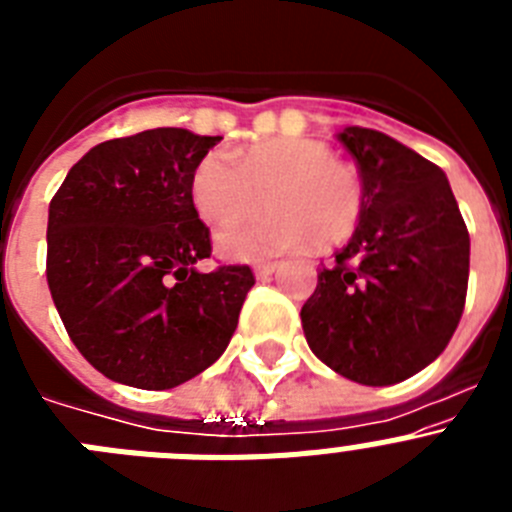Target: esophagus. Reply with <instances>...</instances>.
<instances>
[{
    "instance_id": "esophagus-1",
    "label": "esophagus",
    "mask_w": 512,
    "mask_h": 512,
    "mask_svg": "<svg viewBox=\"0 0 512 512\" xmlns=\"http://www.w3.org/2000/svg\"><path fill=\"white\" fill-rule=\"evenodd\" d=\"M274 269H277V264H274V261H259V264H253V271H256V277L259 279L274 274Z\"/></svg>"
}]
</instances>
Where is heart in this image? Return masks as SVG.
Instances as JSON below:
<instances>
[{
	"label": "heart",
	"instance_id": "obj_1",
	"mask_svg": "<svg viewBox=\"0 0 512 512\" xmlns=\"http://www.w3.org/2000/svg\"><path fill=\"white\" fill-rule=\"evenodd\" d=\"M261 193L269 213L217 233V248L230 259H266L307 243L341 246L364 215L361 176L312 138L269 140L235 158L210 151L189 179L194 210L210 225H227L258 209Z\"/></svg>",
	"mask_w": 512,
	"mask_h": 512
}]
</instances>
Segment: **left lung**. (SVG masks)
Here are the masks:
<instances>
[{
    "label": "left lung",
    "instance_id": "left-lung-1",
    "mask_svg": "<svg viewBox=\"0 0 512 512\" xmlns=\"http://www.w3.org/2000/svg\"><path fill=\"white\" fill-rule=\"evenodd\" d=\"M364 215L302 305L312 354L351 382L384 387L413 377L449 346L464 312L469 233L449 179L408 146L346 128Z\"/></svg>",
    "mask_w": 512,
    "mask_h": 512
}]
</instances>
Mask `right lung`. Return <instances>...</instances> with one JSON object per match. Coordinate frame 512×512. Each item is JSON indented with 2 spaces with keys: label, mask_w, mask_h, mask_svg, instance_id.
Returning a JSON list of instances; mask_svg holds the SVG:
<instances>
[{
  "label": "right lung",
  "mask_w": 512,
  "mask_h": 512,
  "mask_svg": "<svg viewBox=\"0 0 512 512\" xmlns=\"http://www.w3.org/2000/svg\"><path fill=\"white\" fill-rule=\"evenodd\" d=\"M220 135L153 128L104 140L71 166L48 210L45 277L79 354L112 382L171 390L220 359L251 266L194 269L210 228L189 179Z\"/></svg>",
  "instance_id": "obj_1"
}]
</instances>
